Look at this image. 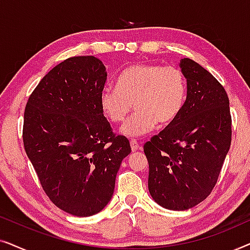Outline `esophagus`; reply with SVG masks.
Wrapping results in <instances>:
<instances>
[{
	"mask_svg": "<svg viewBox=\"0 0 250 250\" xmlns=\"http://www.w3.org/2000/svg\"><path fill=\"white\" fill-rule=\"evenodd\" d=\"M129 145H131L132 151H136V150L139 149V143H138V141H136V140H134V139H132L131 141H129Z\"/></svg>",
	"mask_w": 250,
	"mask_h": 250,
	"instance_id": "esophagus-1",
	"label": "esophagus"
}]
</instances>
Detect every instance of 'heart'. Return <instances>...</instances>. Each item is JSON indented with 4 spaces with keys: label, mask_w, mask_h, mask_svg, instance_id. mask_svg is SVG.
Listing matches in <instances>:
<instances>
[{
    "label": "heart",
    "mask_w": 250,
    "mask_h": 250,
    "mask_svg": "<svg viewBox=\"0 0 250 250\" xmlns=\"http://www.w3.org/2000/svg\"><path fill=\"white\" fill-rule=\"evenodd\" d=\"M186 98V77L179 68L135 63L122 71L117 87L101 91L99 104L104 117L114 124L124 121L133 105L135 111L121 131L126 136H140L157 124L165 126L175 121Z\"/></svg>",
    "instance_id": "obj_1"
}]
</instances>
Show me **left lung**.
Masks as SVG:
<instances>
[{"instance_id":"left-lung-1","label":"left lung","mask_w":250,"mask_h":250,"mask_svg":"<svg viewBox=\"0 0 250 250\" xmlns=\"http://www.w3.org/2000/svg\"><path fill=\"white\" fill-rule=\"evenodd\" d=\"M187 100L179 117L146 142L149 192L172 210L192 208L209 196L231 146L232 119L223 85L184 58Z\"/></svg>"}]
</instances>
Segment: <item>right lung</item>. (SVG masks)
<instances>
[{"instance_id": "right-lung-1", "label": "right lung", "mask_w": 250, "mask_h": 250, "mask_svg": "<svg viewBox=\"0 0 250 250\" xmlns=\"http://www.w3.org/2000/svg\"><path fill=\"white\" fill-rule=\"evenodd\" d=\"M107 71L93 56L68 58L29 95L22 140L50 200L75 216L99 213L111 199L128 140L116 135L100 109Z\"/></svg>"}]
</instances>
